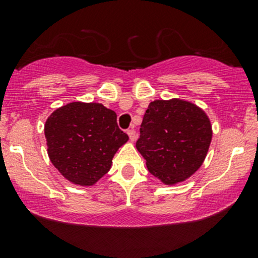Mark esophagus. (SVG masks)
Wrapping results in <instances>:
<instances>
[{
  "instance_id": "esophagus-1",
  "label": "esophagus",
  "mask_w": 258,
  "mask_h": 258,
  "mask_svg": "<svg viewBox=\"0 0 258 258\" xmlns=\"http://www.w3.org/2000/svg\"><path fill=\"white\" fill-rule=\"evenodd\" d=\"M127 135H128L130 141H131V142H134L135 140H136V131H135L134 128L128 130V131H127Z\"/></svg>"
}]
</instances>
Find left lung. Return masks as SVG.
Instances as JSON below:
<instances>
[{"instance_id": "1", "label": "left lung", "mask_w": 258, "mask_h": 258, "mask_svg": "<svg viewBox=\"0 0 258 258\" xmlns=\"http://www.w3.org/2000/svg\"><path fill=\"white\" fill-rule=\"evenodd\" d=\"M136 142L150 173L165 184L189 178L204 163L212 140L211 121L188 101L156 100L148 105Z\"/></svg>"}]
</instances>
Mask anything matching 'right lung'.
<instances>
[{
  "instance_id": "1",
  "label": "right lung",
  "mask_w": 258,
  "mask_h": 258,
  "mask_svg": "<svg viewBox=\"0 0 258 258\" xmlns=\"http://www.w3.org/2000/svg\"><path fill=\"white\" fill-rule=\"evenodd\" d=\"M47 153L64 178L92 186L110 171L112 158L128 136L117 114L101 103L71 102L53 111L45 123Z\"/></svg>"
}]
</instances>
